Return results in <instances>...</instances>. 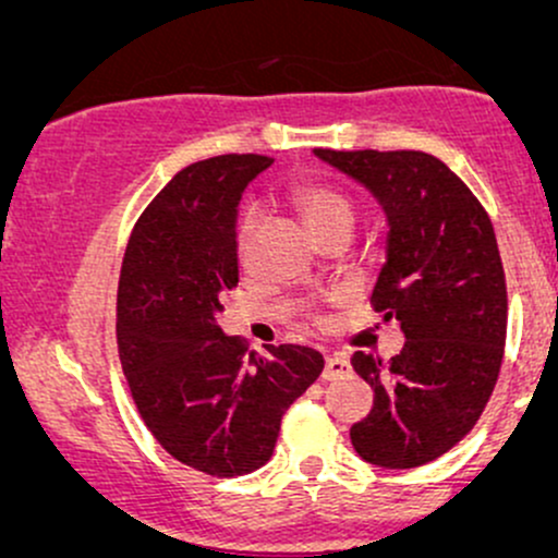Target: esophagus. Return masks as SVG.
<instances>
[{
    "mask_svg": "<svg viewBox=\"0 0 558 558\" xmlns=\"http://www.w3.org/2000/svg\"><path fill=\"white\" fill-rule=\"evenodd\" d=\"M351 373V364L345 362V356H328L325 360V369H323V377L325 380H341V377H345Z\"/></svg>",
    "mask_w": 558,
    "mask_h": 558,
    "instance_id": "1",
    "label": "esophagus"
}]
</instances>
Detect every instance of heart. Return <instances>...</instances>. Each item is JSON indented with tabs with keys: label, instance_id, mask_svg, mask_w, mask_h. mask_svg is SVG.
Listing matches in <instances>:
<instances>
[{
	"label": "heart",
	"instance_id": "heart-1",
	"mask_svg": "<svg viewBox=\"0 0 558 558\" xmlns=\"http://www.w3.org/2000/svg\"><path fill=\"white\" fill-rule=\"evenodd\" d=\"M291 202L296 204V209L310 222V228L319 235L323 230L332 226H354V204L343 194L341 189L330 183H299L291 191ZM259 222V213L254 207H248L239 220V233H235V243H239V252L243 254L252 241L254 228Z\"/></svg>",
	"mask_w": 558,
	"mask_h": 558
}]
</instances>
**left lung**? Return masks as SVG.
<instances>
[{
  "instance_id": "1",
  "label": "left lung",
  "mask_w": 558,
  "mask_h": 558,
  "mask_svg": "<svg viewBox=\"0 0 558 558\" xmlns=\"http://www.w3.org/2000/svg\"><path fill=\"white\" fill-rule=\"evenodd\" d=\"M373 191L388 215V262L373 310L401 325V354L356 351L375 390L351 427L364 462L412 470L444 457L477 425L504 362L506 278L496 230L457 172L425 151L315 149Z\"/></svg>"
}]
</instances>
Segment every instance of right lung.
<instances>
[{
	"mask_svg": "<svg viewBox=\"0 0 558 558\" xmlns=\"http://www.w3.org/2000/svg\"><path fill=\"white\" fill-rule=\"evenodd\" d=\"M262 155H220L178 172L133 226L118 283V354L141 420L172 459L213 477L270 462L286 409L323 373L306 345L248 354L217 325L239 286L235 207Z\"/></svg>",
	"mask_w": 558,
	"mask_h": 558,
	"instance_id": "right-lung-1",
	"label": "right lung"
}]
</instances>
